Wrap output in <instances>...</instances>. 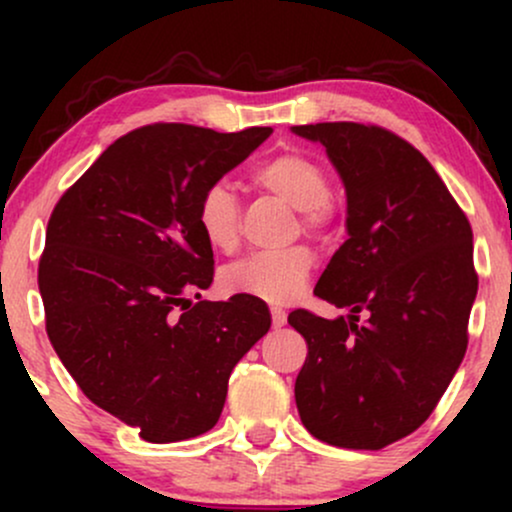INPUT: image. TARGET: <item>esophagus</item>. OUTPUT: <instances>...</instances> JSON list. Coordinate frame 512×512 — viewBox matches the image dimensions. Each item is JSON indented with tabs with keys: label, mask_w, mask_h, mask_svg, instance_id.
<instances>
[{
	"label": "esophagus",
	"mask_w": 512,
	"mask_h": 512,
	"mask_svg": "<svg viewBox=\"0 0 512 512\" xmlns=\"http://www.w3.org/2000/svg\"><path fill=\"white\" fill-rule=\"evenodd\" d=\"M272 325L274 330H281L286 325V313L281 308H272Z\"/></svg>",
	"instance_id": "obj_1"
}]
</instances>
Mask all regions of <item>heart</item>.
Segmentation results:
<instances>
[{
    "label": "heart",
    "mask_w": 512,
    "mask_h": 512,
    "mask_svg": "<svg viewBox=\"0 0 512 512\" xmlns=\"http://www.w3.org/2000/svg\"><path fill=\"white\" fill-rule=\"evenodd\" d=\"M252 182L269 195L298 209L301 228L322 238L337 221V204L330 195V175L320 161L301 151H281L252 170ZM197 226L214 250L236 252L243 240V207L226 182H211L199 195ZM313 274V255L305 248L260 252L223 272L228 291L257 301L284 305L305 289Z\"/></svg>",
    "instance_id": "obj_1"
}]
</instances>
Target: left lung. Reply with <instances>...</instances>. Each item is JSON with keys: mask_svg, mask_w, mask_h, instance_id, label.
<instances>
[{"mask_svg": "<svg viewBox=\"0 0 512 512\" xmlns=\"http://www.w3.org/2000/svg\"><path fill=\"white\" fill-rule=\"evenodd\" d=\"M293 132L325 146L342 175L349 231L315 286L349 317L289 315L308 344L296 407L317 440L380 450L433 414L467 351L479 286L472 226L426 156L390 129Z\"/></svg>", "mask_w": 512, "mask_h": 512, "instance_id": "left-lung-1", "label": "left lung"}]
</instances>
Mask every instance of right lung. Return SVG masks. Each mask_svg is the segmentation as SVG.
<instances>
[{"mask_svg":"<svg viewBox=\"0 0 512 512\" xmlns=\"http://www.w3.org/2000/svg\"><path fill=\"white\" fill-rule=\"evenodd\" d=\"M272 127L154 122L115 139L60 197L38 264L45 330L93 404L149 443L207 433L236 363L269 332L264 301H197L214 252L199 195Z\"/></svg>","mask_w":512,"mask_h":512,"instance_id":"add662e5","label":"right lung"}]
</instances>
